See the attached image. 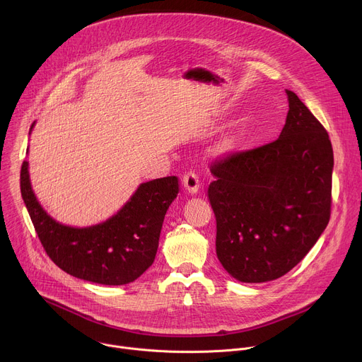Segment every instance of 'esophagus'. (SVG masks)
<instances>
[{"label":"esophagus","instance_id":"34e87169","mask_svg":"<svg viewBox=\"0 0 362 362\" xmlns=\"http://www.w3.org/2000/svg\"><path fill=\"white\" fill-rule=\"evenodd\" d=\"M182 182H183L185 189H186L189 193L194 194V193H197V192H199L200 180H199V176H197V173H196V172H193V170L186 172V173L183 175V180H182Z\"/></svg>","mask_w":362,"mask_h":362}]
</instances>
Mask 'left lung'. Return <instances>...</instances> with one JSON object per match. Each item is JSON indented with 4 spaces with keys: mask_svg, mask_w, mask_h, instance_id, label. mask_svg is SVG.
I'll return each instance as SVG.
<instances>
[{
    "mask_svg": "<svg viewBox=\"0 0 362 362\" xmlns=\"http://www.w3.org/2000/svg\"><path fill=\"white\" fill-rule=\"evenodd\" d=\"M286 94L289 110L276 140L211 165L216 255L240 282L288 274L331 216L334 151L328 132L293 91Z\"/></svg>",
    "mask_w": 362,
    "mask_h": 362,
    "instance_id": "left-lung-1",
    "label": "left lung"
}]
</instances>
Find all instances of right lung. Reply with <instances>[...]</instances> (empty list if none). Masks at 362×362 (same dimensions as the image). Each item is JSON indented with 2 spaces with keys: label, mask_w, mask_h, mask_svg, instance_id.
<instances>
[{
  "label": "right lung",
  "mask_w": 362,
  "mask_h": 362,
  "mask_svg": "<svg viewBox=\"0 0 362 362\" xmlns=\"http://www.w3.org/2000/svg\"><path fill=\"white\" fill-rule=\"evenodd\" d=\"M33 129V126H31ZM20 186L38 239L64 272L101 285L136 281L156 256L162 225L179 193V179L168 176L141 183L123 208L106 222L90 228L64 226L49 218L37 202L21 166Z\"/></svg>",
  "instance_id": "right-lung-1"
}]
</instances>
